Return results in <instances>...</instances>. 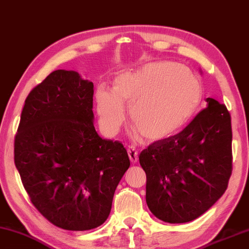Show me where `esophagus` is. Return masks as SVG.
Instances as JSON below:
<instances>
[{
    "label": "esophagus",
    "instance_id": "1",
    "mask_svg": "<svg viewBox=\"0 0 249 249\" xmlns=\"http://www.w3.org/2000/svg\"><path fill=\"white\" fill-rule=\"evenodd\" d=\"M127 152H128V157H129L130 162L131 163H137L138 162V152H137V151H136L134 148L129 147L128 150H127Z\"/></svg>",
    "mask_w": 249,
    "mask_h": 249
}]
</instances>
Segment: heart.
<instances>
[{
  "label": "heart",
  "mask_w": 249,
  "mask_h": 249,
  "mask_svg": "<svg viewBox=\"0 0 249 249\" xmlns=\"http://www.w3.org/2000/svg\"><path fill=\"white\" fill-rule=\"evenodd\" d=\"M203 97L196 76L177 63H150L122 73L114 89H96L97 112L106 135L113 137L126 120L125 107L138 133L150 141L172 137L196 113Z\"/></svg>",
  "instance_id": "b5f03b06"
}]
</instances>
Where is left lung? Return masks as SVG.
Segmentation results:
<instances>
[{
  "label": "left lung",
  "instance_id": "1",
  "mask_svg": "<svg viewBox=\"0 0 249 249\" xmlns=\"http://www.w3.org/2000/svg\"><path fill=\"white\" fill-rule=\"evenodd\" d=\"M186 128L141 151L147 175L145 201L153 215L169 223L192 221L208 211L228 188L232 173L231 116L207 98Z\"/></svg>",
  "mask_w": 249,
  "mask_h": 249
}]
</instances>
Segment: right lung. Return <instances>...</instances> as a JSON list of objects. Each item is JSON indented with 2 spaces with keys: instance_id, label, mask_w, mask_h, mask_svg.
Masks as SVG:
<instances>
[{
  "instance_id": "right-lung-1",
  "label": "right lung",
  "mask_w": 249,
  "mask_h": 249,
  "mask_svg": "<svg viewBox=\"0 0 249 249\" xmlns=\"http://www.w3.org/2000/svg\"><path fill=\"white\" fill-rule=\"evenodd\" d=\"M92 82L56 70L28 95L14 160L36 208L53 226L86 231L109 217L130 162L120 141L97 134Z\"/></svg>"
}]
</instances>
